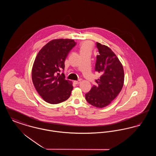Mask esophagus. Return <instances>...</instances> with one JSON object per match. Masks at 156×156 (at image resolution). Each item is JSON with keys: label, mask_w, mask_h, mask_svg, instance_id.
Returning a JSON list of instances; mask_svg holds the SVG:
<instances>
[{"label": "esophagus", "mask_w": 156, "mask_h": 156, "mask_svg": "<svg viewBox=\"0 0 156 156\" xmlns=\"http://www.w3.org/2000/svg\"><path fill=\"white\" fill-rule=\"evenodd\" d=\"M74 83L75 84H79L81 83V80H78V81H74Z\"/></svg>", "instance_id": "34e87169"}]
</instances>
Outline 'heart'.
Here are the masks:
<instances>
[{
    "mask_svg": "<svg viewBox=\"0 0 156 156\" xmlns=\"http://www.w3.org/2000/svg\"><path fill=\"white\" fill-rule=\"evenodd\" d=\"M92 44L89 41L83 43L80 46V52H91L92 49Z\"/></svg>",
    "mask_w": 156,
    "mask_h": 156,
    "instance_id": "obj_1",
    "label": "heart"
}]
</instances>
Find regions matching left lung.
<instances>
[{
    "label": "left lung",
    "instance_id": "obj_1",
    "mask_svg": "<svg viewBox=\"0 0 156 156\" xmlns=\"http://www.w3.org/2000/svg\"><path fill=\"white\" fill-rule=\"evenodd\" d=\"M99 54L97 56L95 71L101 76L95 81L85 99L92 106L102 108L111 104L118 95L124 83L123 66L116 54L108 46L97 43Z\"/></svg>",
    "mask_w": 156,
    "mask_h": 156
}]
</instances>
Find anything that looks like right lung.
Instances as JSON below:
<instances>
[{
    "mask_svg": "<svg viewBox=\"0 0 156 156\" xmlns=\"http://www.w3.org/2000/svg\"><path fill=\"white\" fill-rule=\"evenodd\" d=\"M76 44L73 39H54L37 54L32 68V81L38 94L49 104L64 102L71 94L72 82L59 72L64 69L65 60Z\"/></svg>",
    "mask_w": 156,
    "mask_h": 156,
    "instance_id": "right-lung-1",
    "label": "right lung"
}]
</instances>
